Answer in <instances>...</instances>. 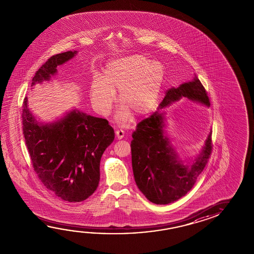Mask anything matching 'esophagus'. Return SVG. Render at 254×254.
Returning a JSON list of instances; mask_svg holds the SVG:
<instances>
[{
	"label": "esophagus",
	"instance_id": "obj_1",
	"mask_svg": "<svg viewBox=\"0 0 254 254\" xmlns=\"http://www.w3.org/2000/svg\"><path fill=\"white\" fill-rule=\"evenodd\" d=\"M115 133H116V136L118 139H122V138L124 137V135H125V132L123 130H121V129L117 130Z\"/></svg>",
	"mask_w": 254,
	"mask_h": 254
}]
</instances>
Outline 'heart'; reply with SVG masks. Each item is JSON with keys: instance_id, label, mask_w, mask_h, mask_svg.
<instances>
[{"instance_id": "b5f03b06", "label": "heart", "mask_w": 254, "mask_h": 254, "mask_svg": "<svg viewBox=\"0 0 254 254\" xmlns=\"http://www.w3.org/2000/svg\"><path fill=\"white\" fill-rule=\"evenodd\" d=\"M164 69L158 62L142 55H131L108 63L103 77L95 75L90 85V99L96 113L108 115L115 99L122 104L118 120L125 123L130 111L142 115L153 107L162 85Z\"/></svg>"}]
</instances>
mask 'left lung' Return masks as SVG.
Wrapping results in <instances>:
<instances>
[{
    "mask_svg": "<svg viewBox=\"0 0 254 254\" xmlns=\"http://www.w3.org/2000/svg\"><path fill=\"white\" fill-rule=\"evenodd\" d=\"M181 97H188L209 106L210 100L203 84L195 78L191 82L171 87L159 109L165 108ZM164 116L157 111L140 121L131 141L132 167L137 187L146 198L154 204H167L175 202L194 186L195 181L206 166L212 154V133L205 141L204 150L191 166L178 160L164 135Z\"/></svg>",
    "mask_w": 254,
    "mask_h": 254,
    "instance_id": "1",
    "label": "left lung"
}]
</instances>
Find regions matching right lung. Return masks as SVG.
Segmentation results:
<instances>
[{
  "label": "right lung",
  "instance_id": "obj_1",
  "mask_svg": "<svg viewBox=\"0 0 254 254\" xmlns=\"http://www.w3.org/2000/svg\"><path fill=\"white\" fill-rule=\"evenodd\" d=\"M76 51L50 57L35 72L32 86L50 79L57 67L72 59ZM22 123L31 162L42 184L61 199L80 202L91 195L100 180V160L114 140L105 119L72 111L50 125H39L25 97Z\"/></svg>",
  "mask_w": 254,
  "mask_h": 254
}]
</instances>
